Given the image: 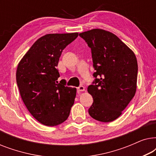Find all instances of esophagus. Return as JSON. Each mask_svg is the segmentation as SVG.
<instances>
[{"label": "esophagus", "instance_id": "1", "mask_svg": "<svg viewBox=\"0 0 156 156\" xmlns=\"http://www.w3.org/2000/svg\"><path fill=\"white\" fill-rule=\"evenodd\" d=\"M84 89H85V87L84 86H80L77 87L78 91H84Z\"/></svg>", "mask_w": 156, "mask_h": 156}]
</instances>
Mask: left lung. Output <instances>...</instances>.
Listing matches in <instances>:
<instances>
[{
  "label": "left lung",
  "mask_w": 156,
  "mask_h": 156,
  "mask_svg": "<svg viewBox=\"0 0 156 156\" xmlns=\"http://www.w3.org/2000/svg\"><path fill=\"white\" fill-rule=\"evenodd\" d=\"M91 48L94 80L87 89L93 104L89 114L101 122H111L121 113L136 94L137 59L119 38L110 32L93 29L80 33Z\"/></svg>",
  "instance_id": "left-lung-1"
}]
</instances>
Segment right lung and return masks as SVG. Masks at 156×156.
<instances>
[{
    "mask_svg": "<svg viewBox=\"0 0 156 156\" xmlns=\"http://www.w3.org/2000/svg\"><path fill=\"white\" fill-rule=\"evenodd\" d=\"M78 33L48 34L34 43L18 64L16 82L25 106L36 120L55 126L67 120L76 97V88L58 82L57 69L62 50Z\"/></svg>",
    "mask_w": 156,
    "mask_h": 156,
    "instance_id": "add662e5",
    "label": "right lung"
}]
</instances>
